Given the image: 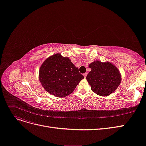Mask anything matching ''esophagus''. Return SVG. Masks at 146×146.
<instances>
[{
  "mask_svg": "<svg viewBox=\"0 0 146 146\" xmlns=\"http://www.w3.org/2000/svg\"><path fill=\"white\" fill-rule=\"evenodd\" d=\"M83 76L84 77V78H86V76H87V73H84L83 74Z\"/></svg>",
  "mask_w": 146,
  "mask_h": 146,
  "instance_id": "esophagus-1",
  "label": "esophagus"
}]
</instances>
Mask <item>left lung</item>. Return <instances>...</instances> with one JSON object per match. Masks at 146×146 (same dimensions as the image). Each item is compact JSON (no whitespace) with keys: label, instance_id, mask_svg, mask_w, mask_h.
<instances>
[{"label":"left lung","instance_id":"left-lung-1","mask_svg":"<svg viewBox=\"0 0 146 146\" xmlns=\"http://www.w3.org/2000/svg\"><path fill=\"white\" fill-rule=\"evenodd\" d=\"M91 69L86 79L93 92L98 95L108 96L113 92L121 83L118 69L109 62L97 60L89 65Z\"/></svg>","mask_w":146,"mask_h":146}]
</instances>
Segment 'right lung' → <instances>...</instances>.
Returning <instances> with one entry per match:
<instances>
[{"label":"right lung","instance_id":"add662e5","mask_svg":"<svg viewBox=\"0 0 146 146\" xmlns=\"http://www.w3.org/2000/svg\"><path fill=\"white\" fill-rule=\"evenodd\" d=\"M78 68L68 57L56 54L48 58L39 70V80L48 92L58 97L71 94L82 79Z\"/></svg>","mask_w":146,"mask_h":146}]
</instances>
